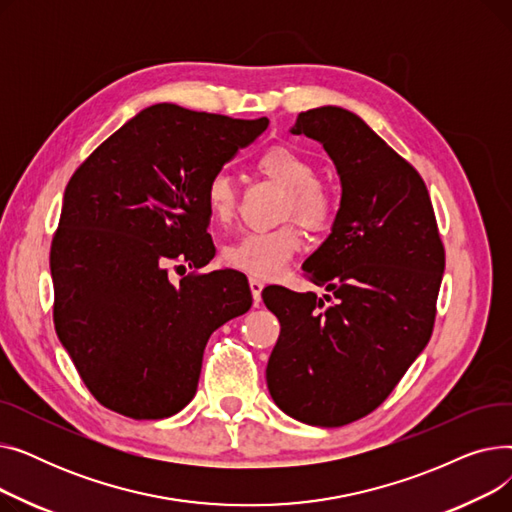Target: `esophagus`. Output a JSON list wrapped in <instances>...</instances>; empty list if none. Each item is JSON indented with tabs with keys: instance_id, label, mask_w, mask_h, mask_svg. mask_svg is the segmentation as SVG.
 Masks as SVG:
<instances>
[{
	"instance_id": "obj_1",
	"label": "esophagus",
	"mask_w": 512,
	"mask_h": 512,
	"mask_svg": "<svg viewBox=\"0 0 512 512\" xmlns=\"http://www.w3.org/2000/svg\"><path fill=\"white\" fill-rule=\"evenodd\" d=\"M249 284H251V292H253V301H255V307H259V303H261V290H263V280H259V278H251L249 280Z\"/></svg>"
}]
</instances>
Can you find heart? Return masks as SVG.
Wrapping results in <instances>:
<instances>
[{"instance_id": "obj_1", "label": "heart", "mask_w": 512, "mask_h": 512, "mask_svg": "<svg viewBox=\"0 0 512 512\" xmlns=\"http://www.w3.org/2000/svg\"><path fill=\"white\" fill-rule=\"evenodd\" d=\"M257 170L286 191L284 218H294L311 234H328L338 218V197L317 180L313 161L284 145L265 149ZM205 203L215 222H230L236 213V186L224 172H215L205 184ZM301 249V232L292 224L270 232H247L226 249L224 257L234 270L255 278H274Z\"/></svg>"}]
</instances>
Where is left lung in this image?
I'll list each match as a JSON object with an SVG mask.
<instances>
[{"instance_id": "1", "label": "left lung", "mask_w": 512, "mask_h": 512, "mask_svg": "<svg viewBox=\"0 0 512 512\" xmlns=\"http://www.w3.org/2000/svg\"><path fill=\"white\" fill-rule=\"evenodd\" d=\"M292 134L324 145L342 199L332 234L303 263L324 299L284 286L261 292L280 321L265 378L286 415L340 427L378 409L429 342L444 245L421 174L359 116L315 107Z\"/></svg>"}]
</instances>
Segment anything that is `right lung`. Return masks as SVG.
<instances>
[{"instance_id": "add662e5", "label": "right lung", "mask_w": 512, "mask_h": 512, "mask_svg": "<svg viewBox=\"0 0 512 512\" xmlns=\"http://www.w3.org/2000/svg\"><path fill=\"white\" fill-rule=\"evenodd\" d=\"M270 120L157 103L72 174L49 265L53 324L99 405L164 419L197 392L213 330L247 313L245 274H199L215 249L205 184ZM196 272L172 285L170 269Z\"/></svg>"}]
</instances>
